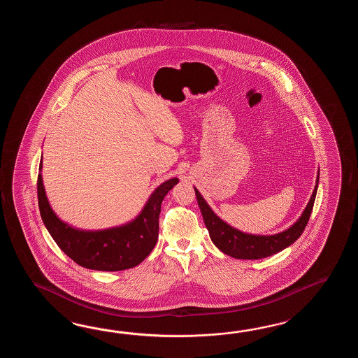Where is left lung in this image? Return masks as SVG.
I'll return each mask as SVG.
<instances>
[{"label":"left lung","mask_w":358,"mask_h":358,"mask_svg":"<svg viewBox=\"0 0 358 358\" xmlns=\"http://www.w3.org/2000/svg\"><path fill=\"white\" fill-rule=\"evenodd\" d=\"M319 176L320 170L317 171L316 184L312 192L311 198L304 207L303 213L298 217V220L293 225H290L289 228L270 236L244 233L229 225L228 222H225L213 213V208L206 202L205 198L202 197L197 188H194L198 206L213 243L222 253L228 255L230 257L241 259H265L288 248L290 244L294 243L303 233L304 228L311 216L319 187Z\"/></svg>","instance_id":"1"}]
</instances>
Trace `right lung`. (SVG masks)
<instances>
[{"label":"right lung","instance_id":"right-lung-1","mask_svg":"<svg viewBox=\"0 0 358 358\" xmlns=\"http://www.w3.org/2000/svg\"><path fill=\"white\" fill-rule=\"evenodd\" d=\"M38 205L48 233L66 256L78 265L99 271H120L137 266L152 252L159 238L162 199L179 182L171 178L160 184L133 220L113 228L85 230L61 220L48 202L39 164Z\"/></svg>","mask_w":358,"mask_h":358}]
</instances>
